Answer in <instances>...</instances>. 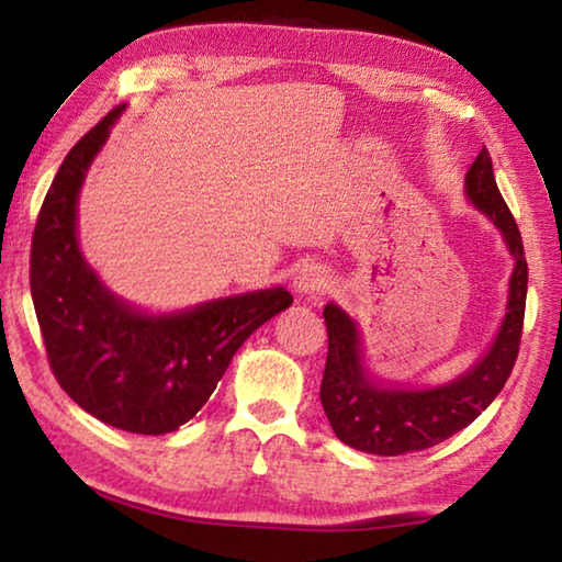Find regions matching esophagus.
<instances>
[{
    "label": "esophagus",
    "instance_id": "esophagus-1",
    "mask_svg": "<svg viewBox=\"0 0 562 562\" xmlns=\"http://www.w3.org/2000/svg\"><path fill=\"white\" fill-rule=\"evenodd\" d=\"M294 292L300 294H315L325 292L329 288V274L319 265H304V268L294 274Z\"/></svg>",
    "mask_w": 562,
    "mask_h": 562
}]
</instances>
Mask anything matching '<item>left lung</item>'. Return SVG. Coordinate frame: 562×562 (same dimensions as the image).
<instances>
[{"instance_id": "obj_1", "label": "left lung", "mask_w": 562, "mask_h": 562, "mask_svg": "<svg viewBox=\"0 0 562 562\" xmlns=\"http://www.w3.org/2000/svg\"><path fill=\"white\" fill-rule=\"evenodd\" d=\"M465 195L498 227L516 260L508 284V312L501 322L498 335L483 359L449 384L434 389L382 386L367 372L361 359V339L355 319L329 302L322 312L329 347L319 398L337 439L351 449L374 456L431 449L486 412L508 382L520 349L522 317H526L528 262L518 225L493 178L486 148L465 173Z\"/></svg>"}]
</instances>
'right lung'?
I'll list each match as a JSON object with an SVG mask.
<instances>
[{
    "mask_svg": "<svg viewBox=\"0 0 562 562\" xmlns=\"http://www.w3.org/2000/svg\"><path fill=\"white\" fill-rule=\"evenodd\" d=\"M123 106L93 126L56 173L32 237V300L56 382L83 412L131 434L160 436L190 422L243 341L292 294H233L173 315H148L103 288L76 237V203L91 160Z\"/></svg>",
    "mask_w": 562,
    "mask_h": 562,
    "instance_id": "right-lung-1",
    "label": "right lung"
}]
</instances>
